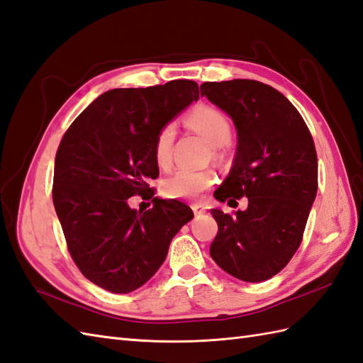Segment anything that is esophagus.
I'll return each mask as SVG.
<instances>
[{"label": "esophagus", "instance_id": "obj_1", "mask_svg": "<svg viewBox=\"0 0 363 363\" xmlns=\"http://www.w3.org/2000/svg\"><path fill=\"white\" fill-rule=\"evenodd\" d=\"M191 208H193V212H195V215H202L206 212V207L201 204H191Z\"/></svg>", "mask_w": 363, "mask_h": 363}]
</instances>
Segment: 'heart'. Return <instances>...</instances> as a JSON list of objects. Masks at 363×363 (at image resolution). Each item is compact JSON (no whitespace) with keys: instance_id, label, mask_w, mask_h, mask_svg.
<instances>
[{"instance_id":"1","label":"heart","mask_w":363,"mask_h":363,"mask_svg":"<svg viewBox=\"0 0 363 363\" xmlns=\"http://www.w3.org/2000/svg\"><path fill=\"white\" fill-rule=\"evenodd\" d=\"M187 123L199 133L212 147L225 145L232 138V125L225 114L215 106L202 105L193 109L187 116ZM174 125L165 123L157 131L153 157L161 170L172 167V147L174 142ZM215 184V173L212 170H178L162 181V191L172 199H193L198 198Z\"/></svg>"}]
</instances>
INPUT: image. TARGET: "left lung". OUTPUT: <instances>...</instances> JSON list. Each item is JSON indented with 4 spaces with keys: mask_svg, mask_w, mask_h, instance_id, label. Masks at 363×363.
Listing matches in <instances>:
<instances>
[{
    "mask_svg": "<svg viewBox=\"0 0 363 363\" xmlns=\"http://www.w3.org/2000/svg\"><path fill=\"white\" fill-rule=\"evenodd\" d=\"M201 96L224 109L238 131L233 167L215 198L249 199L244 212L212 210L218 233L210 255L238 280H269L300 247L317 195L313 136L297 108L266 83L204 82Z\"/></svg>",
    "mask_w": 363,
    "mask_h": 363,
    "instance_id": "obj_1",
    "label": "left lung"
}]
</instances>
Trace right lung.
I'll use <instances>...</instances> for the list:
<instances>
[{
	"mask_svg": "<svg viewBox=\"0 0 363 363\" xmlns=\"http://www.w3.org/2000/svg\"><path fill=\"white\" fill-rule=\"evenodd\" d=\"M198 97L193 80L111 89L63 134L55 155L54 207L75 266L102 289L128 294L145 284L193 218L182 202L155 198L148 181L159 176L157 131ZM136 194L151 197L154 207L130 209Z\"/></svg>",
	"mask_w": 363,
	"mask_h": 363,
	"instance_id": "obj_1",
	"label": "right lung"
}]
</instances>
